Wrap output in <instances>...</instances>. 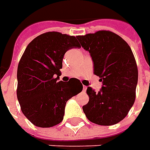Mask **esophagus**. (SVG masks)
<instances>
[{"label": "esophagus", "mask_w": 150, "mask_h": 150, "mask_svg": "<svg viewBox=\"0 0 150 150\" xmlns=\"http://www.w3.org/2000/svg\"><path fill=\"white\" fill-rule=\"evenodd\" d=\"M87 90V87L86 86H83V91H86Z\"/></svg>", "instance_id": "34e87169"}]
</instances>
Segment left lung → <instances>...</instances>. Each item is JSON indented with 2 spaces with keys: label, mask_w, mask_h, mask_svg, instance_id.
<instances>
[{
  "label": "left lung",
  "mask_w": 150,
  "mask_h": 150,
  "mask_svg": "<svg viewBox=\"0 0 150 150\" xmlns=\"http://www.w3.org/2000/svg\"><path fill=\"white\" fill-rule=\"evenodd\" d=\"M77 38L89 52L94 74L103 82L98 93L88 87L89 101L83 107L84 113L89 121L98 125L118 124L135 101L138 67L133 52L123 38L110 31H98Z\"/></svg>",
  "instance_id": "obj_1"
}]
</instances>
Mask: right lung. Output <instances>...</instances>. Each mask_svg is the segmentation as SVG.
Here are the masks:
<instances>
[{
	"mask_svg": "<svg viewBox=\"0 0 150 150\" xmlns=\"http://www.w3.org/2000/svg\"><path fill=\"white\" fill-rule=\"evenodd\" d=\"M81 47L74 36L48 32L26 47L17 67L16 95L21 109L37 127L50 128L63 119L67 102L83 90L77 78L57 81L67 50Z\"/></svg>",
	"mask_w": 150,
	"mask_h": 150,
	"instance_id": "add662e5",
	"label": "right lung"
}]
</instances>
